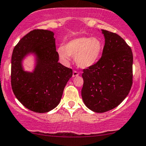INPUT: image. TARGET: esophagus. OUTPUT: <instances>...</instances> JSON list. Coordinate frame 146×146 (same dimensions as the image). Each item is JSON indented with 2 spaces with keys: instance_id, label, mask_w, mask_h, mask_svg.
I'll use <instances>...</instances> for the list:
<instances>
[{
  "instance_id": "esophagus-1",
  "label": "esophagus",
  "mask_w": 146,
  "mask_h": 146,
  "mask_svg": "<svg viewBox=\"0 0 146 146\" xmlns=\"http://www.w3.org/2000/svg\"><path fill=\"white\" fill-rule=\"evenodd\" d=\"M79 75V73L77 71H73V77H76V76H78Z\"/></svg>"
}]
</instances>
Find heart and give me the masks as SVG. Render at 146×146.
<instances>
[{
  "label": "heart",
  "mask_w": 146,
  "mask_h": 146,
  "mask_svg": "<svg viewBox=\"0 0 146 146\" xmlns=\"http://www.w3.org/2000/svg\"><path fill=\"white\" fill-rule=\"evenodd\" d=\"M102 42L98 38L81 37L71 40L64 46L56 50L60 60L64 64L69 63L71 56L81 69H88L96 63L102 52Z\"/></svg>",
  "instance_id": "1"
}]
</instances>
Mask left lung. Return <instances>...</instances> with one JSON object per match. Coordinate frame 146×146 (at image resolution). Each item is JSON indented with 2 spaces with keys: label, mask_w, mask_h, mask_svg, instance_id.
I'll use <instances>...</instances> for the list:
<instances>
[{
  "label": "left lung",
  "mask_w": 146,
  "mask_h": 146,
  "mask_svg": "<svg viewBox=\"0 0 146 146\" xmlns=\"http://www.w3.org/2000/svg\"><path fill=\"white\" fill-rule=\"evenodd\" d=\"M105 44L102 57L84 70L82 96L92 111L102 113L116 108L129 93L133 83V53L119 35L102 29Z\"/></svg>",
  "instance_id": "1"
}]
</instances>
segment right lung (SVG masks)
Returning a JSON list of instances; mask_svg holds the SVG:
<instances>
[{"instance_id":"right-lung-1","label":"right lung","mask_w":146,"mask_h":146,"mask_svg":"<svg viewBox=\"0 0 146 146\" xmlns=\"http://www.w3.org/2000/svg\"><path fill=\"white\" fill-rule=\"evenodd\" d=\"M54 32L34 29L14 48L11 58V86L17 99L27 109L45 113L58 106L64 87L73 75L71 69L58 62ZM35 57L32 72L25 71L23 60Z\"/></svg>"}]
</instances>
